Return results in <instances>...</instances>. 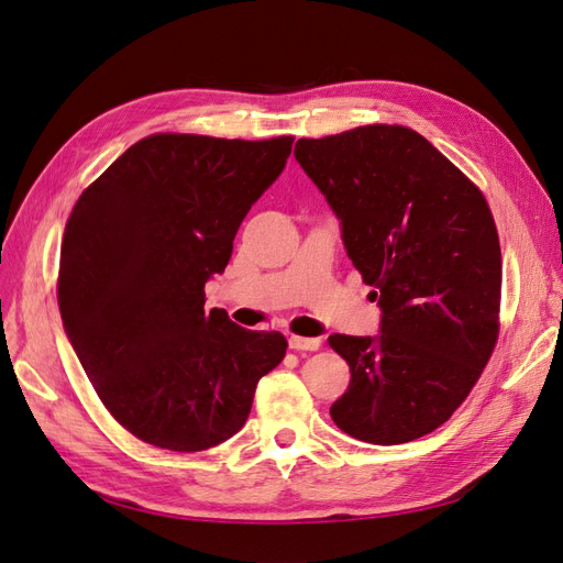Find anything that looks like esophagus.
Segmentation results:
<instances>
[{"label": "esophagus", "instance_id": "obj_1", "mask_svg": "<svg viewBox=\"0 0 563 563\" xmlns=\"http://www.w3.org/2000/svg\"><path fill=\"white\" fill-rule=\"evenodd\" d=\"M288 347L296 350V352H317L321 347V340L319 338H302V335H291L288 338Z\"/></svg>", "mask_w": 563, "mask_h": 563}]
</instances>
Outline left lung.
<instances>
[{
    "mask_svg": "<svg viewBox=\"0 0 563 563\" xmlns=\"http://www.w3.org/2000/svg\"><path fill=\"white\" fill-rule=\"evenodd\" d=\"M296 159L343 225L380 335H329L350 366L331 406L345 434L395 446L434 432L467 399L500 333L503 255L488 201L422 135L368 124L300 139Z\"/></svg>",
    "mask_w": 563,
    "mask_h": 563,
    "instance_id": "obj_1",
    "label": "left lung"
}]
</instances>
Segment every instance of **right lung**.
Segmentation results:
<instances>
[{"label": "right lung", "mask_w": 563, "mask_h": 563, "mask_svg": "<svg viewBox=\"0 0 563 563\" xmlns=\"http://www.w3.org/2000/svg\"><path fill=\"white\" fill-rule=\"evenodd\" d=\"M294 135L228 141L152 133L81 192L67 218L58 308L110 416L145 444L195 453L251 413L286 354L279 331L203 310L251 203L279 178Z\"/></svg>", "instance_id": "add662e5"}]
</instances>
